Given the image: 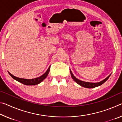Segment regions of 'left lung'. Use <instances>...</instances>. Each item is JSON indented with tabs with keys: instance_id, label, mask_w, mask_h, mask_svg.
I'll use <instances>...</instances> for the list:
<instances>
[{
	"instance_id": "left-lung-1",
	"label": "left lung",
	"mask_w": 122,
	"mask_h": 122,
	"mask_svg": "<svg viewBox=\"0 0 122 122\" xmlns=\"http://www.w3.org/2000/svg\"><path fill=\"white\" fill-rule=\"evenodd\" d=\"M70 72H71L72 78H73V79L76 82V83L79 84L80 86H83V87H84V88H92L97 87V86H98L101 85H102V84L104 83V82L108 79L109 77H110V76L111 75V74L110 75H109L108 77L105 78L104 80H102V81L101 82H97V83H92V82H84V81H81V80H78V78L75 77V76L73 75V74L72 73V72L71 71V69H70Z\"/></svg>"
}]
</instances>
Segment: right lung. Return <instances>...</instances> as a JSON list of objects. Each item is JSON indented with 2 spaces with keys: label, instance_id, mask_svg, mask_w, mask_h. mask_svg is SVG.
I'll list each match as a JSON object with an SVG mask.
<instances>
[{
  "label": "right lung",
  "instance_id": "add662e5",
  "mask_svg": "<svg viewBox=\"0 0 122 122\" xmlns=\"http://www.w3.org/2000/svg\"><path fill=\"white\" fill-rule=\"evenodd\" d=\"M50 68H51V66H49V68L47 69V71L45 72V73L43 74L42 75L40 76V77H38L37 78H33V79H25V78H19L16 77V76H14L11 74V73L9 72V74H10V75L11 76V77L13 78V79L15 80L16 81H17L18 82H20L22 84H25V85H27V86H33V85H36V84H38L39 83H41L43 80L45 79L48 74H49V71H50Z\"/></svg>",
  "mask_w": 122,
  "mask_h": 122
}]
</instances>
